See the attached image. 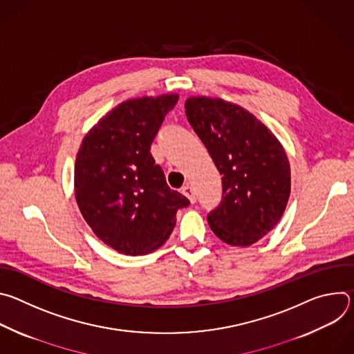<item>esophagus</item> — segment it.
<instances>
[{
  "label": "esophagus",
  "mask_w": 354,
  "mask_h": 354,
  "mask_svg": "<svg viewBox=\"0 0 354 354\" xmlns=\"http://www.w3.org/2000/svg\"><path fill=\"white\" fill-rule=\"evenodd\" d=\"M182 193L190 200V203L192 205H194L196 203V193H194V190H193V187H192V185H189V183H186L183 187H182Z\"/></svg>",
  "instance_id": "1"
}]
</instances>
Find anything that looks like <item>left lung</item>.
<instances>
[{
  "label": "left lung",
  "instance_id": "1",
  "mask_svg": "<svg viewBox=\"0 0 354 354\" xmlns=\"http://www.w3.org/2000/svg\"><path fill=\"white\" fill-rule=\"evenodd\" d=\"M186 116L223 175V200L209 213L213 232L249 246L281 218L290 196V164L273 133L243 108L218 97L192 96Z\"/></svg>",
  "mask_w": 354,
  "mask_h": 354
}]
</instances>
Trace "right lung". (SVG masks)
Here are the masks:
<instances>
[{
  "label": "right lung",
  "instance_id": "right-lung-1",
  "mask_svg": "<svg viewBox=\"0 0 354 354\" xmlns=\"http://www.w3.org/2000/svg\"><path fill=\"white\" fill-rule=\"evenodd\" d=\"M179 96H144L120 104L84 137L74 171L75 198L95 235L124 255H144L171 235L190 201L165 180L149 153Z\"/></svg>",
  "mask_w": 354,
  "mask_h": 354
}]
</instances>
